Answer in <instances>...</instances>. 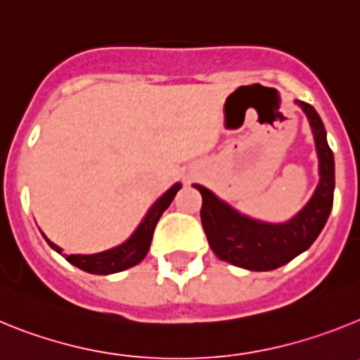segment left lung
<instances>
[{"label":"left lung","mask_w":360,"mask_h":360,"mask_svg":"<svg viewBox=\"0 0 360 360\" xmlns=\"http://www.w3.org/2000/svg\"><path fill=\"white\" fill-rule=\"evenodd\" d=\"M295 104L307 115L319 158V184L297 214L281 224L262 221L229 205L207 187L195 184L203 200L200 211L203 231L212 252L221 262L256 272L279 269L310 249L328 219L335 189L333 153L319 113L303 101H295Z\"/></svg>","instance_id":"left-lung-1"}]
</instances>
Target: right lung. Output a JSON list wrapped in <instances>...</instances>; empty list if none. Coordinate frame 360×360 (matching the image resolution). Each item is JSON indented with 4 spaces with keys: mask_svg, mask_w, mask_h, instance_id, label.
I'll return each instance as SVG.
<instances>
[{
    "mask_svg": "<svg viewBox=\"0 0 360 360\" xmlns=\"http://www.w3.org/2000/svg\"><path fill=\"white\" fill-rule=\"evenodd\" d=\"M180 189H182V184L176 182L174 186H171L169 189L165 191L160 198L155 200V203H153L151 207H149V211L146 212V216L142 218L139 227L133 231L131 236L124 241V243L113 247V249L103 250V252L97 254H70L68 256V254L63 252V249L59 245L50 241L44 234L43 236L56 252L63 254L73 266L84 270L88 274L108 276L115 274V272H122V270L139 265V263L144 259L146 254H148L149 250V245H151L153 232H155V227H157L162 212L169 207L171 202H173V198L176 196V193Z\"/></svg>",
    "mask_w": 360,
    "mask_h": 360,
    "instance_id": "right-lung-1",
    "label": "right lung"
}]
</instances>
